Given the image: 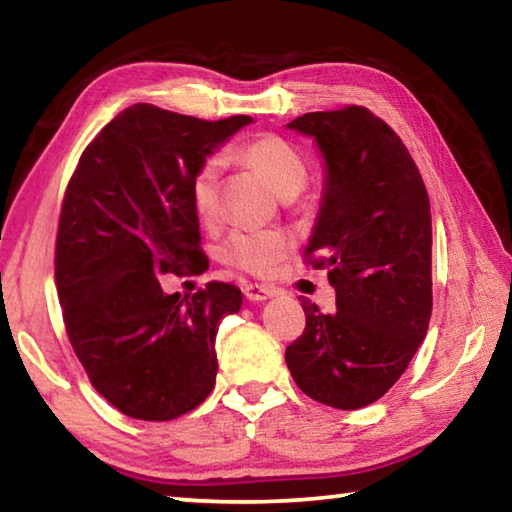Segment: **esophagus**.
Instances as JSON below:
<instances>
[{"mask_svg": "<svg viewBox=\"0 0 512 512\" xmlns=\"http://www.w3.org/2000/svg\"><path fill=\"white\" fill-rule=\"evenodd\" d=\"M244 296L250 302H264L275 296V289L268 287V284H244Z\"/></svg>", "mask_w": 512, "mask_h": 512, "instance_id": "1", "label": "esophagus"}]
</instances>
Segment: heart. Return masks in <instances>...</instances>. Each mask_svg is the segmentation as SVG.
<instances>
[{"instance_id": "heart-1", "label": "heart", "mask_w": 512, "mask_h": 512, "mask_svg": "<svg viewBox=\"0 0 512 512\" xmlns=\"http://www.w3.org/2000/svg\"><path fill=\"white\" fill-rule=\"evenodd\" d=\"M239 158L262 171L268 185L284 198L298 196L309 180V167L302 153L277 135H262L257 140H250L239 151ZM219 185L221 160L207 158L194 171L192 185H189L194 210L205 221H210L219 207ZM289 244V237L280 230H235L225 239L223 259L246 273L268 275L287 255Z\"/></svg>"}]
</instances>
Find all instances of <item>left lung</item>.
Returning a JSON list of instances; mask_svg holds the SVG:
<instances>
[{
	"label": "left lung",
	"mask_w": 512,
	"mask_h": 512,
	"mask_svg": "<svg viewBox=\"0 0 512 512\" xmlns=\"http://www.w3.org/2000/svg\"><path fill=\"white\" fill-rule=\"evenodd\" d=\"M287 128L314 140L323 196L307 255L336 291L287 348L302 393L343 411L377 402L409 366L431 318L429 196L393 128L361 106L307 112Z\"/></svg>",
	"instance_id": "8db88e82"
}]
</instances>
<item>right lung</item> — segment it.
I'll return each instance as SVG.
<instances>
[{
	"label": "right lung",
	"instance_id": "add662e5",
	"mask_svg": "<svg viewBox=\"0 0 512 512\" xmlns=\"http://www.w3.org/2000/svg\"><path fill=\"white\" fill-rule=\"evenodd\" d=\"M253 117L203 121L135 103L94 137L69 180L56 239L67 336L92 386L124 415L164 422L216 384V332L241 291L164 293L158 275L201 271L194 171Z\"/></svg>",
	"mask_w": 512,
	"mask_h": 512
}]
</instances>
